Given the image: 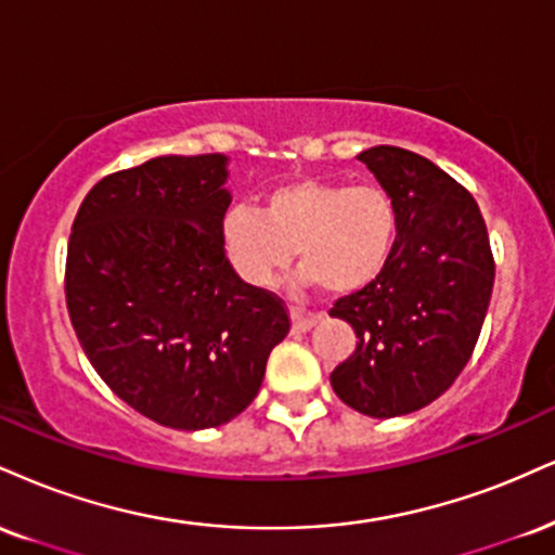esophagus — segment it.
<instances>
[{"label":"esophagus","instance_id":"esophagus-1","mask_svg":"<svg viewBox=\"0 0 555 555\" xmlns=\"http://www.w3.org/2000/svg\"><path fill=\"white\" fill-rule=\"evenodd\" d=\"M289 315H292V328H295L297 333H307L320 318H323L320 312H302V310H297V307H292Z\"/></svg>","mask_w":555,"mask_h":555}]
</instances>
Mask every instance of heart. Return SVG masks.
<instances>
[{"label": "heart", "instance_id": "obj_1", "mask_svg": "<svg viewBox=\"0 0 555 555\" xmlns=\"http://www.w3.org/2000/svg\"><path fill=\"white\" fill-rule=\"evenodd\" d=\"M396 235V204L383 189L318 178L271 189L263 211L230 206L219 224L227 258L245 282L271 284L297 250L302 282L331 295H353L375 282Z\"/></svg>", "mask_w": 555, "mask_h": 555}]
</instances>
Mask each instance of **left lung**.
Returning a JSON list of instances; mask_svg holds the SVG:
<instances>
[{
	"mask_svg": "<svg viewBox=\"0 0 555 555\" xmlns=\"http://www.w3.org/2000/svg\"><path fill=\"white\" fill-rule=\"evenodd\" d=\"M359 159L396 204L398 235L375 282L333 305L357 349L331 385L353 411L392 418L429 405L468 364L493 256L476 198L455 178L400 146H372Z\"/></svg>",
	"mask_w": 555,
	"mask_h": 555,
	"instance_id": "obj_1",
	"label": "left lung"
}]
</instances>
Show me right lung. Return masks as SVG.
Segmentation results:
<instances>
[{
	"label": "right lung",
	"instance_id": "1",
	"mask_svg": "<svg viewBox=\"0 0 555 555\" xmlns=\"http://www.w3.org/2000/svg\"><path fill=\"white\" fill-rule=\"evenodd\" d=\"M227 163L168 155L113 172L72 224L64 289L79 344L124 403L170 429L248 409L289 333L282 299L224 256Z\"/></svg>",
	"mask_w": 555,
	"mask_h": 555
}]
</instances>
